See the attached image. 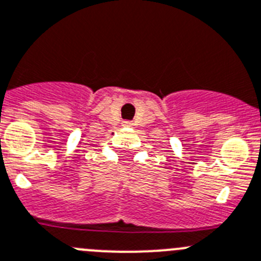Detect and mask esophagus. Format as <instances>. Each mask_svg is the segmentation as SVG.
Segmentation results:
<instances>
[{
    "label": "esophagus",
    "instance_id": "esophagus-1",
    "mask_svg": "<svg viewBox=\"0 0 261 261\" xmlns=\"http://www.w3.org/2000/svg\"><path fill=\"white\" fill-rule=\"evenodd\" d=\"M122 126H125V127H130V126H133V123H131V122H123Z\"/></svg>",
    "mask_w": 261,
    "mask_h": 261
}]
</instances>
